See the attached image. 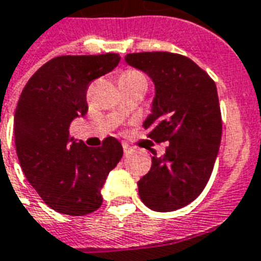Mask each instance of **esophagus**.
<instances>
[{"label":"esophagus","instance_id":"34e87169","mask_svg":"<svg viewBox=\"0 0 261 261\" xmlns=\"http://www.w3.org/2000/svg\"><path fill=\"white\" fill-rule=\"evenodd\" d=\"M122 148H124V155H125V156L132 152V147H129V145H124Z\"/></svg>","mask_w":261,"mask_h":261}]
</instances>
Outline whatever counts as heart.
<instances>
[{"mask_svg": "<svg viewBox=\"0 0 261 261\" xmlns=\"http://www.w3.org/2000/svg\"><path fill=\"white\" fill-rule=\"evenodd\" d=\"M122 76H140V73H137V72H125Z\"/></svg>", "mask_w": 261, "mask_h": 261, "instance_id": "b5f03b06", "label": "heart"}]
</instances>
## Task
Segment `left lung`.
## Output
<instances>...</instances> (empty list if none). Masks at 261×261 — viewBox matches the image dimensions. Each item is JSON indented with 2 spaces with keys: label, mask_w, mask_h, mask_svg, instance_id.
I'll return each mask as SVG.
<instances>
[{
  "label": "left lung",
  "mask_w": 261,
  "mask_h": 261,
  "mask_svg": "<svg viewBox=\"0 0 261 261\" xmlns=\"http://www.w3.org/2000/svg\"><path fill=\"white\" fill-rule=\"evenodd\" d=\"M125 62L152 80L155 95L143 126L153 141L169 143L162 156H151V169L137 182L139 195L153 211H175L203 192L217 161L222 136L217 86L179 54L133 53Z\"/></svg>",
  "instance_id": "left-lung-1"
}]
</instances>
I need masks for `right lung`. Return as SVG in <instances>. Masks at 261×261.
Returning <instances> with one entry per match:
<instances>
[{"mask_svg": "<svg viewBox=\"0 0 261 261\" xmlns=\"http://www.w3.org/2000/svg\"><path fill=\"white\" fill-rule=\"evenodd\" d=\"M120 54L61 56L40 66L24 87L15 112V144L25 178L57 213L82 217L102 205L109 173L122 158L114 137L87 147L70 124L88 110L87 87L112 72Z\"/></svg>", "mask_w": 261, "mask_h": 261, "instance_id": "1", "label": "right lung"}]
</instances>
